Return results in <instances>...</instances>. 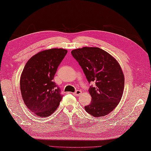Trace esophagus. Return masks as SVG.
<instances>
[{"label": "esophagus", "instance_id": "34e87169", "mask_svg": "<svg viewBox=\"0 0 151 151\" xmlns=\"http://www.w3.org/2000/svg\"><path fill=\"white\" fill-rule=\"evenodd\" d=\"M81 94V91L80 90H77L76 91L73 93V95H74L76 96H79Z\"/></svg>", "mask_w": 151, "mask_h": 151}]
</instances>
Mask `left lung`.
<instances>
[{
	"label": "left lung",
	"instance_id": "1",
	"mask_svg": "<svg viewBox=\"0 0 151 151\" xmlns=\"http://www.w3.org/2000/svg\"><path fill=\"white\" fill-rule=\"evenodd\" d=\"M88 81L95 82L89 93L91 103L85 106L94 117L109 114L118 106L124 89V75L120 64L106 51L98 47H84L72 50Z\"/></svg>",
	"mask_w": 151,
	"mask_h": 151
}]
</instances>
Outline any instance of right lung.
<instances>
[{"label": "right lung", "mask_w": 151, "mask_h": 151, "mask_svg": "<svg viewBox=\"0 0 151 151\" xmlns=\"http://www.w3.org/2000/svg\"><path fill=\"white\" fill-rule=\"evenodd\" d=\"M66 49H50L33 55L25 64L20 77L22 96L27 109L40 117L55 112L62 100L54 77Z\"/></svg>", "instance_id": "right-lung-1"}]
</instances>
